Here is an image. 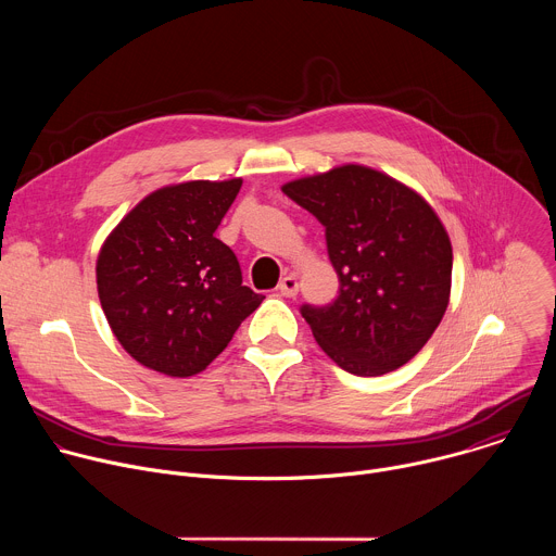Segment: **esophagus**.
<instances>
[{
  "instance_id": "obj_1",
  "label": "esophagus",
  "mask_w": 556,
  "mask_h": 556,
  "mask_svg": "<svg viewBox=\"0 0 556 556\" xmlns=\"http://www.w3.org/2000/svg\"><path fill=\"white\" fill-rule=\"evenodd\" d=\"M277 290H279L283 296H294V294L299 292V281H296V277H294V275H286V277L279 281Z\"/></svg>"
}]
</instances>
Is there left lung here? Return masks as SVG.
<instances>
[{"mask_svg":"<svg viewBox=\"0 0 556 556\" xmlns=\"http://www.w3.org/2000/svg\"><path fill=\"white\" fill-rule=\"evenodd\" d=\"M281 191L326 226L339 296L303 305L316 343L354 376L409 363L440 326L451 294L453 251L429 202L363 165L292 180Z\"/></svg>","mask_w":556,"mask_h":556,"instance_id":"obj_1","label":"left lung"}]
</instances>
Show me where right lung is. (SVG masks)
<instances>
[{
  "label": "right lung",
  "instance_id": "right-lung-1",
  "mask_svg": "<svg viewBox=\"0 0 556 556\" xmlns=\"http://www.w3.org/2000/svg\"><path fill=\"white\" fill-rule=\"evenodd\" d=\"M242 178L191 180L140 200L108 235L97 288L108 324L140 365L176 378L206 369L264 301L242 286L215 230Z\"/></svg>",
  "mask_w": 556,
  "mask_h": 556
}]
</instances>
